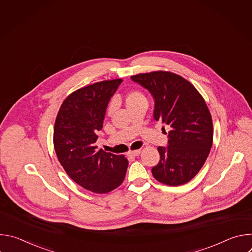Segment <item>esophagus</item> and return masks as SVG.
<instances>
[{"instance_id": "34e87169", "label": "esophagus", "mask_w": 252, "mask_h": 252, "mask_svg": "<svg viewBox=\"0 0 252 252\" xmlns=\"http://www.w3.org/2000/svg\"><path fill=\"white\" fill-rule=\"evenodd\" d=\"M140 152H141V150H135V151L129 152V153H128V156H129V157H137V156L140 155Z\"/></svg>"}]
</instances>
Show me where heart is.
I'll return each instance as SVG.
<instances>
[{"label": "heart", "instance_id": "heart-1", "mask_svg": "<svg viewBox=\"0 0 252 252\" xmlns=\"http://www.w3.org/2000/svg\"><path fill=\"white\" fill-rule=\"evenodd\" d=\"M126 102L127 107H129V106L135 105V104L140 103V102H147V98H146V95L143 94V93H141L140 91H137V90H133V91L129 92L126 94ZM113 111H114V103L112 102L109 105V109H107V113L111 114Z\"/></svg>", "mask_w": 252, "mask_h": 252}]
</instances>
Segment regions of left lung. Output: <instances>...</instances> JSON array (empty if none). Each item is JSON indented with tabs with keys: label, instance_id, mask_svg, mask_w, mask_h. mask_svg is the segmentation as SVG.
<instances>
[{
	"label": "left lung",
	"instance_id": "8db88e82",
	"mask_svg": "<svg viewBox=\"0 0 252 252\" xmlns=\"http://www.w3.org/2000/svg\"><path fill=\"white\" fill-rule=\"evenodd\" d=\"M153 94L154 118L169 126L168 147H158L159 162L152 172L158 182L183 186L203 166L213 140L212 119L204 98L188 80L171 71L131 76Z\"/></svg>",
	"mask_w": 252,
	"mask_h": 252
}]
</instances>
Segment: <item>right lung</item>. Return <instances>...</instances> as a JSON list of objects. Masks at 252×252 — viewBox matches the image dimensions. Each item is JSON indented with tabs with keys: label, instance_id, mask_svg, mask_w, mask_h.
I'll return each mask as SVG.
<instances>
[{
	"label": "right lung",
	"instance_id": "right-lung-1",
	"mask_svg": "<svg viewBox=\"0 0 252 252\" xmlns=\"http://www.w3.org/2000/svg\"><path fill=\"white\" fill-rule=\"evenodd\" d=\"M122 82L102 81L73 92L63 101L55 122L54 147L60 163L74 182L95 193L119 188L128 165L125 156L95 146L107 103Z\"/></svg>",
	"mask_w": 252,
	"mask_h": 252
}]
</instances>
